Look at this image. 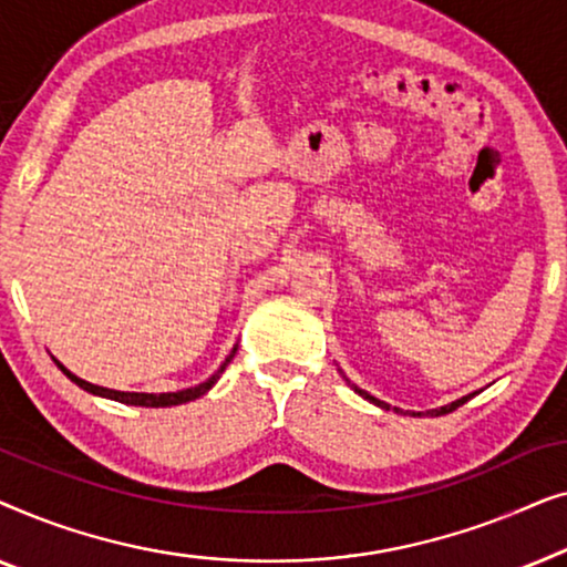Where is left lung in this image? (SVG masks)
Wrapping results in <instances>:
<instances>
[{"instance_id":"1","label":"left lung","mask_w":567,"mask_h":567,"mask_svg":"<svg viewBox=\"0 0 567 567\" xmlns=\"http://www.w3.org/2000/svg\"><path fill=\"white\" fill-rule=\"evenodd\" d=\"M353 390H355V392H359V394H361V398H367V400H371V402H374V405H379V408H386L382 400L371 398V394H367V392H363V390H359V386H353ZM467 400H470V398H462V400H456V402H452V405H444V408H439V410H431V415H446V413H452V410H456V408H460V405H464V402H467Z\"/></svg>"}]
</instances>
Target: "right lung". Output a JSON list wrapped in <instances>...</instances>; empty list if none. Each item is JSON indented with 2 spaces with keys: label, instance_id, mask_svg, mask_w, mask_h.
Returning <instances> with one entry per match:
<instances>
[{
  "label": "right lung",
  "instance_id": "add662e5",
  "mask_svg": "<svg viewBox=\"0 0 567 567\" xmlns=\"http://www.w3.org/2000/svg\"><path fill=\"white\" fill-rule=\"evenodd\" d=\"M237 351V348H235ZM235 351H231L229 355H227V361L221 363V369L216 371V374L212 377V379H206L204 384H198V386H190V390H181V392H162V394H146V392H118V390H105V386H97V384H90V382H84V379H80V377H74L72 371L69 369H64L61 367V363L56 361V367L64 371V374L72 379V382L76 384V386H82V390H87V392H92V394H100V398H107V400H118V402H126V405H142V408H169V405H183V402H188V400H196V398H200V394H206L208 390H212V386L216 384V379L221 377V371L227 369V363L235 359Z\"/></svg>",
  "mask_w": 567,
  "mask_h": 567
}]
</instances>
